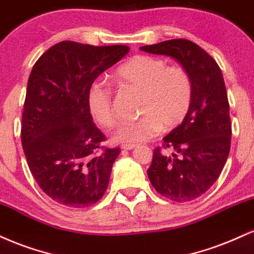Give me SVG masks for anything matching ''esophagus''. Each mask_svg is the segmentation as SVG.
I'll return each mask as SVG.
<instances>
[{"mask_svg": "<svg viewBox=\"0 0 254 254\" xmlns=\"http://www.w3.org/2000/svg\"><path fill=\"white\" fill-rule=\"evenodd\" d=\"M136 145L134 144H126V145H121V148L122 150H133V148H135Z\"/></svg>", "mask_w": 254, "mask_h": 254, "instance_id": "1", "label": "esophagus"}]
</instances>
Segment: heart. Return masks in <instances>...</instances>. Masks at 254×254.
Returning <instances> with one entry per match:
<instances>
[{
  "mask_svg": "<svg viewBox=\"0 0 254 254\" xmlns=\"http://www.w3.org/2000/svg\"><path fill=\"white\" fill-rule=\"evenodd\" d=\"M116 78L127 88L140 91L136 120L124 121L114 134L118 142L135 144L153 138L162 130H172L183 124L191 108L193 84L183 66H168L164 59L136 56L116 70ZM88 108L101 126L114 127L118 115L113 91L94 83L88 91Z\"/></svg>",
  "mask_w": 254,
  "mask_h": 254,
  "instance_id": "1",
  "label": "heart"
}]
</instances>
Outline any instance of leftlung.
I'll return each instance as SVG.
<instances>
[{
    "mask_svg": "<svg viewBox=\"0 0 254 254\" xmlns=\"http://www.w3.org/2000/svg\"><path fill=\"white\" fill-rule=\"evenodd\" d=\"M140 50L171 57L190 73L193 84L191 108L181 126L153 151L148 178L154 189L175 202L199 197L217 181L231 150L232 124L225 80L217 63L203 49L187 39L146 45Z\"/></svg>",
    "mask_w": 254,
    "mask_h": 254,
    "instance_id": "1",
    "label": "left lung"
}]
</instances>
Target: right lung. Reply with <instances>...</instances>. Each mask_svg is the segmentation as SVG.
Segmentation results:
<instances>
[{"mask_svg":"<svg viewBox=\"0 0 254 254\" xmlns=\"http://www.w3.org/2000/svg\"><path fill=\"white\" fill-rule=\"evenodd\" d=\"M128 52L126 45L62 41L32 68L21 142L33 177L57 203L89 207L108 188L113 164L121 151L103 147L106 135L92 121L86 100L94 80Z\"/></svg>","mask_w":254,"mask_h":254,"instance_id":"1","label":"right lung"}]
</instances>
